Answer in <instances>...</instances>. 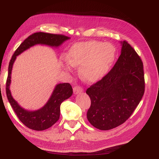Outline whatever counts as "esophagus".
I'll return each mask as SVG.
<instances>
[{
    "label": "esophagus",
    "mask_w": 159,
    "mask_h": 159,
    "mask_svg": "<svg viewBox=\"0 0 159 159\" xmlns=\"http://www.w3.org/2000/svg\"><path fill=\"white\" fill-rule=\"evenodd\" d=\"M74 94H77L78 93H81V91H83V88L81 87L80 85H76L73 89Z\"/></svg>",
    "instance_id": "34e87169"
}]
</instances>
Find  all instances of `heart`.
Returning <instances> with one entry per match:
<instances>
[{
	"label": "heart",
	"instance_id": "heart-1",
	"mask_svg": "<svg viewBox=\"0 0 159 159\" xmlns=\"http://www.w3.org/2000/svg\"><path fill=\"white\" fill-rule=\"evenodd\" d=\"M116 50L109 43L89 41L77 43L70 49L64 68L81 66L80 74L88 82H95L106 75L115 60Z\"/></svg>",
	"mask_w": 159,
	"mask_h": 159
}]
</instances>
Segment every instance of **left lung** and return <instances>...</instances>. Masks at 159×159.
I'll return each mask as SVG.
<instances>
[{"label":"left lung","instance_id":"8db88e82","mask_svg":"<svg viewBox=\"0 0 159 159\" xmlns=\"http://www.w3.org/2000/svg\"><path fill=\"white\" fill-rule=\"evenodd\" d=\"M121 44V54L111 70L86 91L91 99L88 121L95 128L104 131L125 122L145 93L141 57L126 40Z\"/></svg>","mask_w":159,"mask_h":159}]
</instances>
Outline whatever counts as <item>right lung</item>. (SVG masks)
Returning a JSON list of instances; mask_svg holds the SVG:
<instances>
[{"label": "right lung", "instance_id": "right-lung-1", "mask_svg": "<svg viewBox=\"0 0 159 159\" xmlns=\"http://www.w3.org/2000/svg\"><path fill=\"white\" fill-rule=\"evenodd\" d=\"M69 38L68 36L62 34H55L46 32L34 33L24 40L18 46L9 62L8 78L6 83L7 98L20 121L29 129L35 131H43L55 124L60 118L61 103L70 97L73 93V89L69 83L57 84L48 102L42 109L35 111H29L24 109L13 99L9 89L14 61L18 55L34 45L41 44L57 47Z\"/></svg>", "mask_w": 159, "mask_h": 159}]
</instances>
